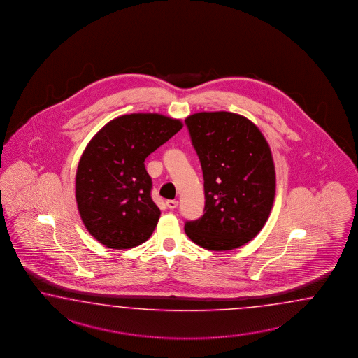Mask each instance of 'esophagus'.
<instances>
[{
  "label": "esophagus",
  "instance_id": "obj_1",
  "mask_svg": "<svg viewBox=\"0 0 358 358\" xmlns=\"http://www.w3.org/2000/svg\"><path fill=\"white\" fill-rule=\"evenodd\" d=\"M165 204H166V207H168L169 210H174V208L178 206V202H177V201H166Z\"/></svg>",
  "mask_w": 358,
  "mask_h": 358
}]
</instances>
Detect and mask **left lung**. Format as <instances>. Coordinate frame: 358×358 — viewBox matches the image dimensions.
<instances>
[{
	"instance_id": "1",
	"label": "left lung",
	"mask_w": 358,
	"mask_h": 358,
	"mask_svg": "<svg viewBox=\"0 0 358 358\" xmlns=\"http://www.w3.org/2000/svg\"><path fill=\"white\" fill-rule=\"evenodd\" d=\"M204 180V213L185 222L187 237L207 250H232L261 232L276 178L270 145L246 117L201 112L185 120Z\"/></svg>"
}]
</instances>
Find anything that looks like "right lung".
<instances>
[{
    "label": "right lung",
    "instance_id": "1",
    "mask_svg": "<svg viewBox=\"0 0 358 358\" xmlns=\"http://www.w3.org/2000/svg\"><path fill=\"white\" fill-rule=\"evenodd\" d=\"M182 129L180 120L133 113L108 122L78 164L76 198L88 232L110 249L147 241L160 217L145 157Z\"/></svg>",
    "mask_w": 358,
    "mask_h": 358
}]
</instances>
